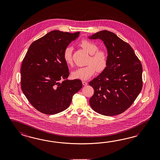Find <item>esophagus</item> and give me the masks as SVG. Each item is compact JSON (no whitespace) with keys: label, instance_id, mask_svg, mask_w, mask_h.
Listing matches in <instances>:
<instances>
[{"label":"esophagus","instance_id":"34e87169","mask_svg":"<svg viewBox=\"0 0 160 160\" xmlns=\"http://www.w3.org/2000/svg\"><path fill=\"white\" fill-rule=\"evenodd\" d=\"M82 84H83V85L86 86V85H88V83L87 82H85V81H82Z\"/></svg>","mask_w":160,"mask_h":160}]
</instances>
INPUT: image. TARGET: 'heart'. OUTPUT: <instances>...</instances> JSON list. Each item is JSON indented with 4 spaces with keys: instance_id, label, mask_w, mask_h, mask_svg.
Wrapping results in <instances>:
<instances>
[{
    "instance_id": "obj_1",
    "label": "heart",
    "mask_w": 160,
    "mask_h": 160,
    "mask_svg": "<svg viewBox=\"0 0 160 160\" xmlns=\"http://www.w3.org/2000/svg\"><path fill=\"white\" fill-rule=\"evenodd\" d=\"M80 45L91 55L88 61L89 65L75 69L72 75L75 79L87 80L94 75L96 71L102 72L106 68L108 64V54L105 51L98 50L99 47L94 42L84 40L81 42ZM72 51L71 47H67L64 50L63 58L67 64H71L72 62Z\"/></svg>"
}]
</instances>
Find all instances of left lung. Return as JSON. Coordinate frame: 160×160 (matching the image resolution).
<instances>
[{"label": "left lung", "instance_id": "obj_1", "mask_svg": "<svg viewBox=\"0 0 160 160\" xmlns=\"http://www.w3.org/2000/svg\"><path fill=\"white\" fill-rule=\"evenodd\" d=\"M88 38L101 40L108 52L106 68L89 83L94 89L90 106L102 115L121 114L142 91L141 62L132 47L113 32L102 30Z\"/></svg>", "mask_w": 160, "mask_h": 160}]
</instances>
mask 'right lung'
I'll return each mask as SVG.
<instances>
[{
  "label": "right lung",
  "mask_w": 160,
  "mask_h": 160,
  "mask_svg": "<svg viewBox=\"0 0 160 160\" xmlns=\"http://www.w3.org/2000/svg\"><path fill=\"white\" fill-rule=\"evenodd\" d=\"M79 32H48L29 47L21 67V88L32 106L42 113L55 114L67 109L82 81L69 80L63 52ZM64 79L62 82L60 80Z\"/></svg>",
  "instance_id": "add662e5"
}]
</instances>
